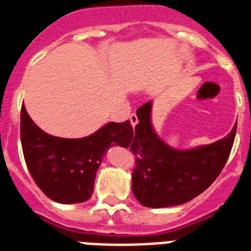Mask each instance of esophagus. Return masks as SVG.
Wrapping results in <instances>:
<instances>
[{
	"mask_svg": "<svg viewBox=\"0 0 251 251\" xmlns=\"http://www.w3.org/2000/svg\"><path fill=\"white\" fill-rule=\"evenodd\" d=\"M129 122H131V124H132V127H135L137 123H139V120H137V116L136 114H131L129 115Z\"/></svg>",
	"mask_w": 251,
	"mask_h": 251,
	"instance_id": "34e87169",
	"label": "esophagus"
}]
</instances>
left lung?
Returning a JSON list of instances; mask_svg holds the SVG:
<instances>
[{
	"instance_id": "obj_1",
	"label": "left lung",
	"mask_w": 251,
	"mask_h": 251,
	"mask_svg": "<svg viewBox=\"0 0 251 251\" xmlns=\"http://www.w3.org/2000/svg\"><path fill=\"white\" fill-rule=\"evenodd\" d=\"M152 101L137 108L139 123L129 148L136 156L132 192L147 208L181 205L201 195L221 173L234 143L237 123L224 139L193 150H175L160 139L151 122Z\"/></svg>"
}]
</instances>
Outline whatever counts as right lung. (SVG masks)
<instances>
[{"label": "right lung", "mask_w": 251, "mask_h": 251, "mask_svg": "<svg viewBox=\"0 0 251 251\" xmlns=\"http://www.w3.org/2000/svg\"><path fill=\"white\" fill-rule=\"evenodd\" d=\"M133 139L129 120L105 124L82 139L49 135L21 108V143L26 165L43 193L59 204H78L91 197L97 172L108 148L128 147Z\"/></svg>", "instance_id": "1"}]
</instances>
